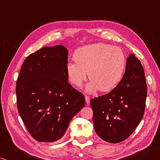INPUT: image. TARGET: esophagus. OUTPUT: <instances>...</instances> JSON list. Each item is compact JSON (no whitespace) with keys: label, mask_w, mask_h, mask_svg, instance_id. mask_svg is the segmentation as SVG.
Segmentation results:
<instances>
[{"label":"esophagus","mask_w":160,"mask_h":160,"mask_svg":"<svg viewBox=\"0 0 160 160\" xmlns=\"http://www.w3.org/2000/svg\"><path fill=\"white\" fill-rule=\"evenodd\" d=\"M85 100H86L87 104H89V101H90V98H89V96H87V95L85 96Z\"/></svg>","instance_id":"esophagus-1"}]
</instances>
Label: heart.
<instances>
[{
	"instance_id": "heart-1",
	"label": "heart",
	"mask_w": 160,
	"mask_h": 160,
	"mask_svg": "<svg viewBox=\"0 0 160 160\" xmlns=\"http://www.w3.org/2000/svg\"><path fill=\"white\" fill-rule=\"evenodd\" d=\"M75 62L66 64L69 82L79 87L86 80L87 73L91 82L87 91L102 92L113 90L123 77L127 58L121 48L103 43H93L80 47L73 54Z\"/></svg>"
}]
</instances>
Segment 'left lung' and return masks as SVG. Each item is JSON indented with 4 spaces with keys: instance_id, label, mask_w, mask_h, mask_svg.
Wrapping results in <instances>:
<instances>
[{
    "instance_id": "8db88e82",
    "label": "left lung",
    "mask_w": 160,
    "mask_h": 160,
    "mask_svg": "<svg viewBox=\"0 0 160 160\" xmlns=\"http://www.w3.org/2000/svg\"><path fill=\"white\" fill-rule=\"evenodd\" d=\"M147 85L141 61L130 54L119 84L106 95L90 100L97 135L111 143L126 140L143 117Z\"/></svg>"
}]
</instances>
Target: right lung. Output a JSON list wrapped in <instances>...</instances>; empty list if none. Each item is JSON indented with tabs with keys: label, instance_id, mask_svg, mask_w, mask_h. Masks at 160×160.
I'll return each instance as SVG.
<instances>
[{
	"label": "right lung",
	"instance_id": "add662e5",
	"mask_svg": "<svg viewBox=\"0 0 160 160\" xmlns=\"http://www.w3.org/2000/svg\"><path fill=\"white\" fill-rule=\"evenodd\" d=\"M68 54L64 46L45 47L30 54L22 65L16 86L17 109L38 141L60 139L85 106L84 95L68 83Z\"/></svg>",
	"mask_w": 160,
	"mask_h": 160
}]
</instances>
